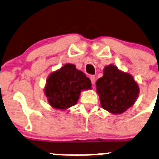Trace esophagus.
Masks as SVG:
<instances>
[{"mask_svg":"<svg viewBox=\"0 0 159 159\" xmlns=\"http://www.w3.org/2000/svg\"><path fill=\"white\" fill-rule=\"evenodd\" d=\"M90 79H91V81H92V84H95V81H96V79H95V76H94V75H92V76L90 77Z\"/></svg>","mask_w":159,"mask_h":159,"instance_id":"esophagus-1","label":"esophagus"}]
</instances>
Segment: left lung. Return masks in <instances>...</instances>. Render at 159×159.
I'll return each instance as SVG.
<instances>
[{
    "mask_svg": "<svg viewBox=\"0 0 159 159\" xmlns=\"http://www.w3.org/2000/svg\"><path fill=\"white\" fill-rule=\"evenodd\" d=\"M95 84L102 107L115 114L122 113L133 106L139 93V87L131 75L114 65L105 67L103 76Z\"/></svg>",
    "mask_w": 159,
    "mask_h": 159,
    "instance_id": "obj_1",
    "label": "left lung"
}]
</instances>
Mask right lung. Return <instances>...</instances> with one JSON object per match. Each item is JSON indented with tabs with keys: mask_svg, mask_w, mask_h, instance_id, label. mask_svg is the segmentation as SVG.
Masks as SVG:
<instances>
[{
	"mask_svg": "<svg viewBox=\"0 0 159 159\" xmlns=\"http://www.w3.org/2000/svg\"><path fill=\"white\" fill-rule=\"evenodd\" d=\"M90 79L71 64H65L49 77L45 94L51 106L65 109L75 106L81 91L91 89Z\"/></svg>",
	"mask_w": 159,
	"mask_h": 159,
	"instance_id": "obj_1",
	"label": "right lung"
}]
</instances>
